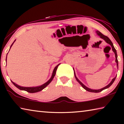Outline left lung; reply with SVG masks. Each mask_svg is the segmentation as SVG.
Segmentation results:
<instances>
[{"mask_svg": "<svg viewBox=\"0 0 124 124\" xmlns=\"http://www.w3.org/2000/svg\"><path fill=\"white\" fill-rule=\"evenodd\" d=\"M96 33H97V34L98 35H99L100 38H101L102 39H104V40L107 42V43L108 44H109V45H110L111 46H112L113 51V52H114V54H115V58H116V59H115V62H116L117 66V67H118V61H117V55L116 51V50H115V49L114 48V46H113V44L112 42L111 41V40H110L109 39V38H108V37H107V36H106V35H104L102 33H101V32H100V31H96ZM74 75H75V79H76V80H77L78 82V83L80 84L81 86H82V87L84 88V89H85V90H86V91H87L91 92H96V93H97V92H101V91H103V90H104V89H107V88L109 87L110 86L112 85V84H113V83H114V81H115V79H116V77H115L114 78H113V79H112V81H111V82H110L109 84H108L107 86H106V87H103V88H102V89H100V90H92V89H89V88L87 87L86 86H85L82 83H81L80 81H79V79L77 78L76 76H75V73H74Z\"/></svg>", "mask_w": 124, "mask_h": 124, "instance_id": "left-lung-1", "label": "left lung"}]
</instances>
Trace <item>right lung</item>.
<instances>
[{"mask_svg":"<svg viewBox=\"0 0 124 124\" xmlns=\"http://www.w3.org/2000/svg\"><path fill=\"white\" fill-rule=\"evenodd\" d=\"M15 41V40L14 41V43L12 44V45H11V47L12 46V45H13V44L14 43V42ZM11 47H10V48H11ZM59 64H58L57 66H56L55 67V68H54V71H53V73H52V77L51 78H50L49 79V80L47 81L46 83L44 84L43 85H42L41 86H38V87H22V86H20L17 85L16 84H15L14 82H12V81H11V82L12 83V84L15 86L16 87H17L18 89H20L21 90H24V91H26L27 92H29V93H35V92H39V91H41L42 90H43L44 88H45L51 82V81L52 80V79H54V75H55L56 74V70H57V69L58 68V66H59Z\"/></svg>","mask_w":124,"mask_h":124,"instance_id":"1","label":"right lung"}]
</instances>
